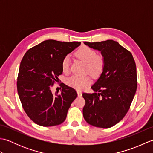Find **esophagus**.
Instances as JSON below:
<instances>
[{"label": "esophagus", "mask_w": 153, "mask_h": 153, "mask_svg": "<svg viewBox=\"0 0 153 153\" xmlns=\"http://www.w3.org/2000/svg\"><path fill=\"white\" fill-rule=\"evenodd\" d=\"M77 96L78 97H82V93L80 91H77Z\"/></svg>", "instance_id": "obj_1"}]
</instances>
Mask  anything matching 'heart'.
Masks as SVG:
<instances>
[{
	"instance_id": "obj_1",
	"label": "heart",
	"mask_w": 153,
	"mask_h": 153,
	"mask_svg": "<svg viewBox=\"0 0 153 153\" xmlns=\"http://www.w3.org/2000/svg\"><path fill=\"white\" fill-rule=\"evenodd\" d=\"M77 56L87 63L86 71L93 76H98L102 73L105 66V59L101 55H97L95 50L89 47L84 46L77 51ZM70 65V58L66 56L64 58L62 62V68L64 71H68ZM91 82L89 76H80L73 75L68 79L67 83L74 88L82 90L88 85Z\"/></svg>"
}]
</instances>
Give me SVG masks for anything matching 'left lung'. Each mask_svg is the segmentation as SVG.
I'll return each instance as SVG.
<instances>
[{
    "label": "left lung",
    "mask_w": 153,
    "mask_h": 153,
    "mask_svg": "<svg viewBox=\"0 0 153 153\" xmlns=\"http://www.w3.org/2000/svg\"><path fill=\"white\" fill-rule=\"evenodd\" d=\"M84 44L100 52L105 66L91 86L95 93H83V118L97 128H111L125 116L135 96L137 86L135 60L130 52L115 41Z\"/></svg>",
    "instance_id": "8db88e82"
}]
</instances>
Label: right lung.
<instances>
[{"label": "right lung", "instance_id": "right-lung-1", "mask_svg": "<svg viewBox=\"0 0 153 153\" xmlns=\"http://www.w3.org/2000/svg\"><path fill=\"white\" fill-rule=\"evenodd\" d=\"M80 42L46 40L29 49L19 66L18 93L23 108L37 124L48 127L64 122L71 104L77 96L74 89L62 84L60 94L51 87L62 74V62Z\"/></svg>", "mask_w": 153, "mask_h": 153}]
</instances>
